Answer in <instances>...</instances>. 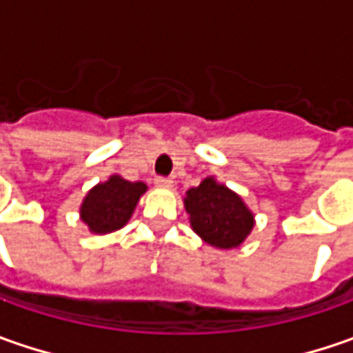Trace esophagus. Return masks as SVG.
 <instances>
[{"label":"esophagus","instance_id":"1","mask_svg":"<svg viewBox=\"0 0 353 353\" xmlns=\"http://www.w3.org/2000/svg\"><path fill=\"white\" fill-rule=\"evenodd\" d=\"M155 184L157 186H172V179H169V176H157Z\"/></svg>","mask_w":353,"mask_h":353}]
</instances>
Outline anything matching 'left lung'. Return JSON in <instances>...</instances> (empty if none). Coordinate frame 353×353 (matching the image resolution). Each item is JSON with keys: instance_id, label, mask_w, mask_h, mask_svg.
Masks as SVG:
<instances>
[{"instance_id": "left-lung-1", "label": "left lung", "mask_w": 353, "mask_h": 353, "mask_svg": "<svg viewBox=\"0 0 353 353\" xmlns=\"http://www.w3.org/2000/svg\"><path fill=\"white\" fill-rule=\"evenodd\" d=\"M184 208L190 214L192 230L220 250L237 248L253 228V214L243 200L214 179L190 188L184 198Z\"/></svg>"}]
</instances>
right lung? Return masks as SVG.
Listing matches in <instances>:
<instances>
[{"instance_id": "right-lung-1", "label": "right lung", "mask_w": 353, "mask_h": 353, "mask_svg": "<svg viewBox=\"0 0 353 353\" xmlns=\"http://www.w3.org/2000/svg\"><path fill=\"white\" fill-rule=\"evenodd\" d=\"M147 190L143 183H129L121 176L94 186L84 198L80 216L94 234H110L128 224L141 194Z\"/></svg>"}]
</instances>
